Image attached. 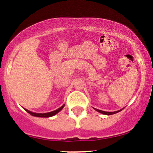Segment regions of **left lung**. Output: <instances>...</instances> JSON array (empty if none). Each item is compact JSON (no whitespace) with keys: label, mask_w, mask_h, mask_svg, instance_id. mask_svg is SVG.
I'll return each instance as SVG.
<instances>
[{"label":"left lung","mask_w":153,"mask_h":153,"mask_svg":"<svg viewBox=\"0 0 153 153\" xmlns=\"http://www.w3.org/2000/svg\"><path fill=\"white\" fill-rule=\"evenodd\" d=\"M94 108V109L96 110V111H97L98 112H99V113L103 114H105V115H111V114H114L118 113V112L121 111H122V109H120V110H119V111H117L108 112V111H101V110H99V109H97V108Z\"/></svg>","instance_id":"8db88e82"}]
</instances>
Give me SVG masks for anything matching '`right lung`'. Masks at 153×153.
Listing matches in <instances>:
<instances>
[{"label":"right lung","mask_w":153,"mask_h":153,"mask_svg":"<svg viewBox=\"0 0 153 153\" xmlns=\"http://www.w3.org/2000/svg\"><path fill=\"white\" fill-rule=\"evenodd\" d=\"M64 106H65V104L63 105V106H61L60 108H59L58 109L54 110V111H53L48 112V113H43V114L34 113V112H31V111H29V110H27V109H25V110L28 112V113L29 114L34 116V117H52V116L55 115L56 114L58 113L59 111H60L62 109L63 107H64Z\"/></svg>","instance_id":"add662e5"}]
</instances>
